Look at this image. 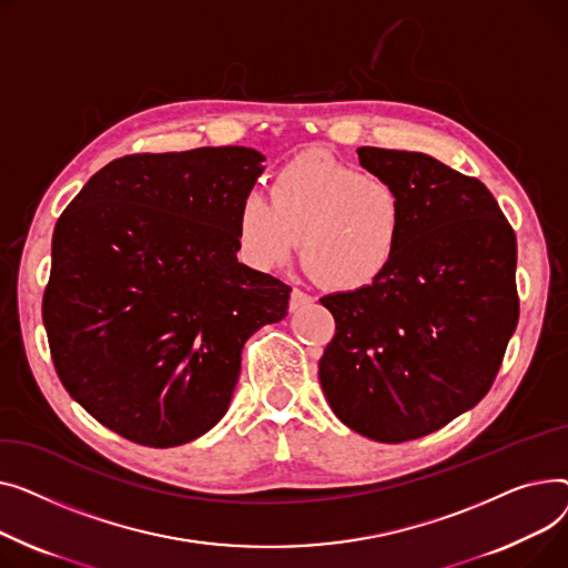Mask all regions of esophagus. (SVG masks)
I'll use <instances>...</instances> for the list:
<instances>
[{"label": "esophagus", "mask_w": 568, "mask_h": 568, "mask_svg": "<svg viewBox=\"0 0 568 568\" xmlns=\"http://www.w3.org/2000/svg\"><path fill=\"white\" fill-rule=\"evenodd\" d=\"M310 303H314V297H312V295H307L305 291H300V288H293V291H291V300H288V307H291V312L303 310V307H305V305H310Z\"/></svg>", "instance_id": "34e87169"}]
</instances>
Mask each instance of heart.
I'll use <instances>...</instances> for the list:
<instances>
[{"label":"heart","mask_w":568,"mask_h":568,"mask_svg":"<svg viewBox=\"0 0 568 568\" xmlns=\"http://www.w3.org/2000/svg\"><path fill=\"white\" fill-rule=\"evenodd\" d=\"M404 194L389 179L339 162L325 151L293 158L273 176L271 199L247 194L236 217L243 256L258 271L303 258L332 288L378 282L402 250Z\"/></svg>","instance_id":"heart-1"}]
</instances>
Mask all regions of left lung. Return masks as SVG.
I'll list each match as a JSON object with an SVG mask.
<instances>
[{
	"mask_svg": "<svg viewBox=\"0 0 568 568\" xmlns=\"http://www.w3.org/2000/svg\"><path fill=\"white\" fill-rule=\"evenodd\" d=\"M357 158L402 190L406 231L378 282L321 297L337 332L318 381L351 430L392 445L490 389L518 323L516 236L481 181L433 155L362 146Z\"/></svg>",
	"mask_w": 568,
	"mask_h": 568,
	"instance_id": "obj_1",
	"label": "left lung"
}]
</instances>
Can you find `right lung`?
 <instances>
[{
	"mask_svg": "<svg viewBox=\"0 0 568 568\" xmlns=\"http://www.w3.org/2000/svg\"><path fill=\"white\" fill-rule=\"evenodd\" d=\"M263 160L247 146L119 158L54 226L43 295L54 369L132 443L204 436L229 410L245 342L286 316L291 286L236 256L239 206Z\"/></svg>",
	"mask_w": 568,
	"mask_h": 568,
	"instance_id": "right-lung-1",
	"label": "right lung"
}]
</instances>
